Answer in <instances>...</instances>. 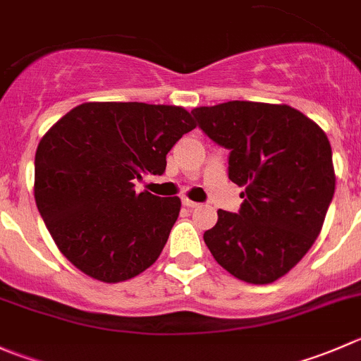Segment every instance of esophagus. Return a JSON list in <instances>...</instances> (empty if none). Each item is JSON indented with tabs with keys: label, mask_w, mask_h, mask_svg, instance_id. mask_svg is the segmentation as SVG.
Returning <instances> with one entry per match:
<instances>
[{
	"label": "esophagus",
	"mask_w": 361,
	"mask_h": 361,
	"mask_svg": "<svg viewBox=\"0 0 361 361\" xmlns=\"http://www.w3.org/2000/svg\"><path fill=\"white\" fill-rule=\"evenodd\" d=\"M183 206H187V208H197V206H199V202H195V201H190V199H187V197H185V199H183Z\"/></svg>",
	"instance_id": "1"
}]
</instances>
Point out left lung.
Masks as SVG:
<instances>
[{"label":"left lung","mask_w":361,"mask_h":361,"mask_svg":"<svg viewBox=\"0 0 361 361\" xmlns=\"http://www.w3.org/2000/svg\"><path fill=\"white\" fill-rule=\"evenodd\" d=\"M192 114L209 139L231 149L229 180L245 188L240 213L219 209L204 243L238 281L271 284L302 261L323 229L335 192L330 141L286 104L231 100Z\"/></svg>","instance_id":"8db88e82"}]
</instances>
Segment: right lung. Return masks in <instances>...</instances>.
Returning <instances> with one entry per match:
<instances>
[{
    "label": "right lung",
    "instance_id": "add662e5",
    "mask_svg": "<svg viewBox=\"0 0 361 361\" xmlns=\"http://www.w3.org/2000/svg\"><path fill=\"white\" fill-rule=\"evenodd\" d=\"M195 121L180 106L86 102L56 121L35 155V201L63 255L95 281L137 277L159 259L180 197L137 194Z\"/></svg>",
    "mask_w": 361,
    "mask_h": 361
}]
</instances>
